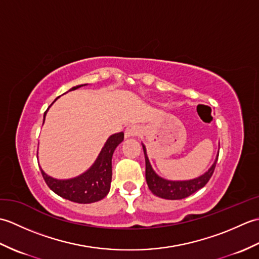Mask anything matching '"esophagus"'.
Returning <instances> with one entry per match:
<instances>
[{"label": "esophagus", "mask_w": 259, "mask_h": 259, "mask_svg": "<svg viewBox=\"0 0 259 259\" xmlns=\"http://www.w3.org/2000/svg\"><path fill=\"white\" fill-rule=\"evenodd\" d=\"M140 131H141V129H140L139 125L130 124V125L126 126L124 134H125L126 138H129V137H137L140 134Z\"/></svg>", "instance_id": "esophagus-1"}]
</instances>
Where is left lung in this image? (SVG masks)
Instances as JSON below:
<instances>
[{
    "label": "left lung",
    "mask_w": 259,
    "mask_h": 259,
    "mask_svg": "<svg viewBox=\"0 0 259 259\" xmlns=\"http://www.w3.org/2000/svg\"><path fill=\"white\" fill-rule=\"evenodd\" d=\"M142 148H144L145 152V159H146V180L148 187L151 190L153 195H156L163 199H170V200H177L183 199V198L188 197L194 194L197 190L201 189L205 186L209 179L211 178L213 174L214 167H216V162L218 160V155L216 157V160L212 163V166L208 169L200 177L190 179V180H167L161 177L153 171L151 164L149 162V159L147 156V150L145 145L142 144Z\"/></svg>",
    "instance_id": "1"
}]
</instances>
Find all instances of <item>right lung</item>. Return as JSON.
I'll return each instance as SVG.
<instances>
[{"label": "right lung", "mask_w": 259, "mask_h": 259, "mask_svg": "<svg viewBox=\"0 0 259 259\" xmlns=\"http://www.w3.org/2000/svg\"><path fill=\"white\" fill-rule=\"evenodd\" d=\"M82 85L87 84L73 87L71 88L69 91L78 89V88ZM49 108L45 112V117H43L45 119ZM43 122H45V120H43ZM123 137V133L110 136L101 149L100 153H99L95 163H93L85 172L78 176V177L60 180L48 176L40 168L43 179L46 180L49 188L53 192H56L60 197H62L64 199H68L70 201L78 203H91L103 199V198L108 195V192L110 190V184H111L112 179V155L115 148L122 142Z\"/></svg>", "instance_id": "add662e5"}]
</instances>
